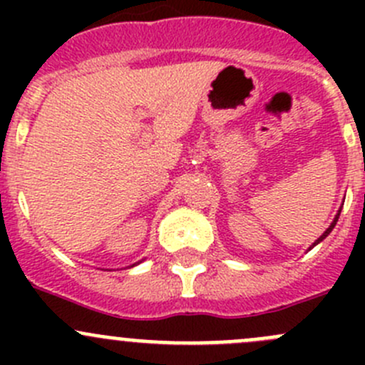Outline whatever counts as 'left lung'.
<instances>
[{"instance_id":"left-lung-1","label":"left lung","mask_w":365,"mask_h":365,"mask_svg":"<svg viewBox=\"0 0 365 365\" xmlns=\"http://www.w3.org/2000/svg\"><path fill=\"white\" fill-rule=\"evenodd\" d=\"M339 215H341V210H339V212H337L336 219H334V220H332V224H330V226H329V227H327V231H325V233H323V235H322V237H319V238H318V240H316V242H314V244H312V245H311V249H312V247H314V245H318V244H319V242H323V240H325V238H327V237H329V235H330V231H332V230H334V226H336V224H337V219H339Z\"/></svg>"}]
</instances>
